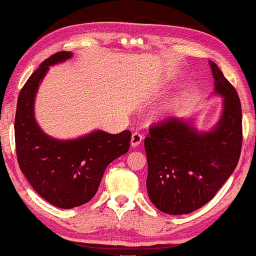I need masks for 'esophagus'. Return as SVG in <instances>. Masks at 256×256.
I'll use <instances>...</instances> for the list:
<instances>
[{"label": "esophagus", "instance_id": "esophagus-1", "mask_svg": "<svg viewBox=\"0 0 256 256\" xmlns=\"http://www.w3.org/2000/svg\"><path fill=\"white\" fill-rule=\"evenodd\" d=\"M142 140H143V136L140 135V132H134V134L132 135V140H130L132 146V148L138 146L140 144V142H142Z\"/></svg>", "mask_w": 256, "mask_h": 256}]
</instances>
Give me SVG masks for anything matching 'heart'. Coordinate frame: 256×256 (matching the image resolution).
Returning <instances> with one entry per match:
<instances>
[{"mask_svg": "<svg viewBox=\"0 0 256 256\" xmlns=\"http://www.w3.org/2000/svg\"><path fill=\"white\" fill-rule=\"evenodd\" d=\"M180 106H181V100H180V99H176V100L170 102L168 105L166 106L164 110H162V116H170V114L176 112V110L179 108Z\"/></svg>", "mask_w": 256, "mask_h": 256, "instance_id": "1", "label": "heart"}]
</instances>
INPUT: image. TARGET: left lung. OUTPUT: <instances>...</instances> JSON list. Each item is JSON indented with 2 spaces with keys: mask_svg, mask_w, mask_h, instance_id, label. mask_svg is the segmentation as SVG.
Listing matches in <instances>:
<instances>
[{
  "mask_svg": "<svg viewBox=\"0 0 256 256\" xmlns=\"http://www.w3.org/2000/svg\"><path fill=\"white\" fill-rule=\"evenodd\" d=\"M214 94L223 97V112L209 132L190 121L166 119L151 126L144 140L146 190L156 208L186 214L206 204L236 168L242 152V104L233 85L212 61Z\"/></svg>",
  "mask_w": 256,
  "mask_h": 256,
  "instance_id": "obj_1",
  "label": "left lung"
}]
</instances>
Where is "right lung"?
<instances>
[{
    "instance_id": "add662e5",
    "label": "right lung",
    "mask_w": 256,
    "mask_h": 256,
    "mask_svg": "<svg viewBox=\"0 0 256 256\" xmlns=\"http://www.w3.org/2000/svg\"><path fill=\"white\" fill-rule=\"evenodd\" d=\"M72 56L58 52L42 62L20 90L14 116V140L20 171L47 202L72 209L96 195L104 172L129 150L132 132L108 134L94 130L75 140H56L46 135L34 119V99L50 66Z\"/></svg>"
}]
</instances>
